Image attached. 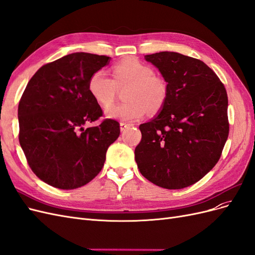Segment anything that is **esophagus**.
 <instances>
[{"label":"esophagus","mask_w":255,"mask_h":255,"mask_svg":"<svg viewBox=\"0 0 255 255\" xmlns=\"http://www.w3.org/2000/svg\"><path fill=\"white\" fill-rule=\"evenodd\" d=\"M132 126H133V125H130V123L121 122V123H120V129H121V132H123V130H126V129L129 128Z\"/></svg>","instance_id":"obj_1"}]
</instances>
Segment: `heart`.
<instances>
[{"instance_id":"b5f03b06","label":"heart","mask_w":255,"mask_h":255,"mask_svg":"<svg viewBox=\"0 0 255 255\" xmlns=\"http://www.w3.org/2000/svg\"><path fill=\"white\" fill-rule=\"evenodd\" d=\"M128 86L126 92L128 102L106 110L109 118L133 122L139 120L148 112L155 113L163 109L168 97L166 81L155 75L153 69L136 58L120 61L113 68V78L105 70L91 74L88 89L95 101L102 107L111 106L118 88Z\"/></svg>"}]
</instances>
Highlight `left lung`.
Instances as JSON below:
<instances>
[{
    "instance_id": "8db88e82",
    "label": "left lung",
    "mask_w": 255,
    "mask_h": 255,
    "mask_svg": "<svg viewBox=\"0 0 255 255\" xmlns=\"http://www.w3.org/2000/svg\"><path fill=\"white\" fill-rule=\"evenodd\" d=\"M144 58L158 68L168 97L156 117L139 126L137 167L159 187L190 186L217 164L228 139L227 90L200 59L175 52Z\"/></svg>"
}]
</instances>
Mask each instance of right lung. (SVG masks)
I'll return each instance as SVG.
<instances>
[{
	"mask_svg": "<svg viewBox=\"0 0 255 255\" xmlns=\"http://www.w3.org/2000/svg\"><path fill=\"white\" fill-rule=\"evenodd\" d=\"M110 59L80 52L45 64L20 99V145L32 171L53 187L74 189L94 180L120 135L119 122L113 119L84 128L103 116L88 81Z\"/></svg>",
	"mask_w": 255,
	"mask_h": 255,
	"instance_id": "add662e5",
	"label": "right lung"
}]
</instances>
